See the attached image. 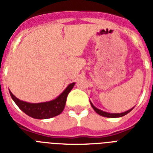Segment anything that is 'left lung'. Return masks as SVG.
<instances>
[{
	"label": "left lung",
	"instance_id": "obj_1",
	"mask_svg": "<svg viewBox=\"0 0 153 153\" xmlns=\"http://www.w3.org/2000/svg\"><path fill=\"white\" fill-rule=\"evenodd\" d=\"M91 106H92V108L94 109V111H95L97 114H99V115H101V116L102 117H111V118H114V117H121L125 116V115L128 114V113L133 109V108H132V109H128V110H127V111L124 112V113H120V114H110V113H107V112L102 111V110H101V109L96 108V107L94 106L92 103H91Z\"/></svg>",
	"mask_w": 153,
	"mask_h": 153
}]
</instances>
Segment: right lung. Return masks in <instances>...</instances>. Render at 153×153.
Returning <instances> with one entry per match:
<instances>
[{
	"mask_svg": "<svg viewBox=\"0 0 153 153\" xmlns=\"http://www.w3.org/2000/svg\"><path fill=\"white\" fill-rule=\"evenodd\" d=\"M74 82H72L68 85L64 91L54 100L40 103H29L24 102L16 98L10 91L9 93L17 106L27 115L36 119H48L57 116L62 113L66 105L67 95L74 87Z\"/></svg>",
	"mask_w": 153,
	"mask_h": 153,
	"instance_id": "add662e5",
	"label": "right lung"
}]
</instances>
